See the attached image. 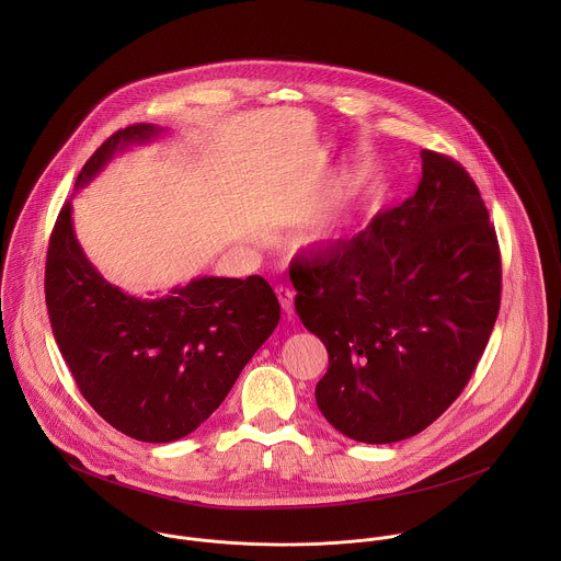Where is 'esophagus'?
Returning a JSON list of instances; mask_svg holds the SVG:
<instances>
[{
  "label": "esophagus",
  "mask_w": 561,
  "mask_h": 561,
  "mask_svg": "<svg viewBox=\"0 0 561 561\" xmlns=\"http://www.w3.org/2000/svg\"><path fill=\"white\" fill-rule=\"evenodd\" d=\"M276 298H278V302H280L285 313L294 311V291L289 287H283V285L276 287Z\"/></svg>",
  "instance_id": "34e87169"
}]
</instances>
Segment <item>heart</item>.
Listing matches in <instances>:
<instances>
[{
	"label": "heart",
	"instance_id": "heart-1",
	"mask_svg": "<svg viewBox=\"0 0 561 561\" xmlns=\"http://www.w3.org/2000/svg\"><path fill=\"white\" fill-rule=\"evenodd\" d=\"M330 233H332V227H320L313 236H311V241H318V240H328L330 238Z\"/></svg>",
	"mask_w": 561,
	"mask_h": 561
}]
</instances>
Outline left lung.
<instances>
[{"mask_svg":"<svg viewBox=\"0 0 561 561\" xmlns=\"http://www.w3.org/2000/svg\"><path fill=\"white\" fill-rule=\"evenodd\" d=\"M400 207L318 256L294 259L296 313L328 350L316 400L352 440L387 445L434 423L471 380L501 305V256L480 190L421 151Z\"/></svg>","mask_w":561,"mask_h":561,"instance_id":"left-lung-1","label":"left lung"}]
</instances>
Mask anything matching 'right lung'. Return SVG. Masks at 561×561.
I'll list each match as a JSON object with an SVG mask.
<instances>
[{
	"mask_svg": "<svg viewBox=\"0 0 561 561\" xmlns=\"http://www.w3.org/2000/svg\"><path fill=\"white\" fill-rule=\"evenodd\" d=\"M161 131L138 123L110 136L83 163L76 190L118 151ZM45 300L83 400L142 443H172L207 421L280 320L276 294L261 276H203L156 300L121 291L83 254L71 201L49 240Z\"/></svg>",
	"mask_w": 561,
	"mask_h": 561,
	"instance_id": "1",
	"label": "right lung"
}]
</instances>
